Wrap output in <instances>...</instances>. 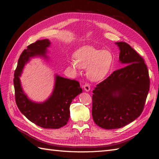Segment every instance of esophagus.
I'll return each mask as SVG.
<instances>
[{
	"label": "esophagus",
	"mask_w": 159,
	"mask_h": 159,
	"mask_svg": "<svg viewBox=\"0 0 159 159\" xmlns=\"http://www.w3.org/2000/svg\"><path fill=\"white\" fill-rule=\"evenodd\" d=\"M84 89L85 91H89L90 90V86L88 84H85L84 85Z\"/></svg>",
	"instance_id": "34e87169"
}]
</instances>
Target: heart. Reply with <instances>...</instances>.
I'll return each instance as SVG.
<instances>
[{"label": "heart", "mask_w": 159, "mask_h": 159, "mask_svg": "<svg viewBox=\"0 0 159 159\" xmlns=\"http://www.w3.org/2000/svg\"><path fill=\"white\" fill-rule=\"evenodd\" d=\"M75 58H71L68 63L75 73H80L82 68L87 69L88 78L92 81L103 80L111 70L115 61L113 53L90 46L80 48L75 54Z\"/></svg>", "instance_id": "1"}]
</instances>
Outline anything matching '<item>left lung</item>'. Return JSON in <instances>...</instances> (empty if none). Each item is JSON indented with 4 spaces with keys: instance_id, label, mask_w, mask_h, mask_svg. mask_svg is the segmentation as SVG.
Instances as JSON below:
<instances>
[{
    "instance_id": "8db88e82",
    "label": "left lung",
    "mask_w": 159,
    "mask_h": 159,
    "mask_svg": "<svg viewBox=\"0 0 159 159\" xmlns=\"http://www.w3.org/2000/svg\"><path fill=\"white\" fill-rule=\"evenodd\" d=\"M119 61L125 66L113 71L93 91L92 116L105 129H119L140 116L149 91L148 71L143 57L126 42H115Z\"/></svg>"
}]
</instances>
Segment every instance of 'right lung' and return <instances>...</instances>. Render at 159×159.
Here are the masks:
<instances>
[{
	"mask_svg": "<svg viewBox=\"0 0 159 159\" xmlns=\"http://www.w3.org/2000/svg\"><path fill=\"white\" fill-rule=\"evenodd\" d=\"M50 44L48 39L38 40L22 52L14 71V86L17 106L29 121L44 129H59L66 125L69 121L72 101L82 93L80 83L56 74L52 94L44 102L38 103L30 99L25 93L20 80L25 66L32 57L48 59L46 54Z\"/></svg>",
	"mask_w": 159,
	"mask_h": 159,
	"instance_id": "obj_1",
	"label": "right lung"
}]
</instances>
